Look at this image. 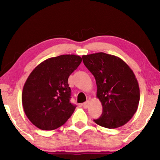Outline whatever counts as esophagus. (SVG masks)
<instances>
[{"label": "esophagus", "mask_w": 160, "mask_h": 160, "mask_svg": "<svg viewBox=\"0 0 160 160\" xmlns=\"http://www.w3.org/2000/svg\"><path fill=\"white\" fill-rule=\"evenodd\" d=\"M89 104H90V101L88 100V101H86L85 103H83V107L85 108V109H87V108L88 107Z\"/></svg>", "instance_id": "obj_1"}]
</instances>
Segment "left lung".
I'll use <instances>...</instances> for the list:
<instances>
[{
	"label": "left lung",
	"instance_id": "8db88e82",
	"mask_svg": "<svg viewBox=\"0 0 160 160\" xmlns=\"http://www.w3.org/2000/svg\"><path fill=\"white\" fill-rule=\"evenodd\" d=\"M82 61L94 75L97 97L102 113L94 122L107 128H116L128 122L136 112L140 89L132 70L122 59L103 52L82 56Z\"/></svg>",
	"mask_w": 160,
	"mask_h": 160
}]
</instances>
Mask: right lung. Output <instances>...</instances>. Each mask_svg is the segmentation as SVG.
Wrapping results in <instances>:
<instances>
[{
    "label": "right lung",
    "mask_w": 160,
    "mask_h": 160,
    "mask_svg": "<svg viewBox=\"0 0 160 160\" xmlns=\"http://www.w3.org/2000/svg\"><path fill=\"white\" fill-rule=\"evenodd\" d=\"M82 58L66 54L48 58L32 70L23 87L22 102L27 117L38 128L55 130L63 126L75 105L70 102L68 79Z\"/></svg>",
    "instance_id": "add662e5"
}]
</instances>
